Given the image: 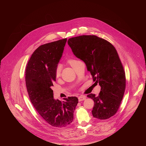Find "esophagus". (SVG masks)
Segmentation results:
<instances>
[{"label":"esophagus","mask_w":146,"mask_h":146,"mask_svg":"<svg viewBox=\"0 0 146 146\" xmlns=\"http://www.w3.org/2000/svg\"><path fill=\"white\" fill-rule=\"evenodd\" d=\"M78 101L81 102L82 100H84L86 99V96L84 95H81L78 98Z\"/></svg>","instance_id":"1"}]
</instances>
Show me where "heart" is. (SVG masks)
Masks as SVG:
<instances>
[{"label":"heart","mask_w":146,"mask_h":146,"mask_svg":"<svg viewBox=\"0 0 146 146\" xmlns=\"http://www.w3.org/2000/svg\"><path fill=\"white\" fill-rule=\"evenodd\" d=\"M78 60H69V64L72 66L73 65V64L74 63H76V62ZM60 74V66H58L55 70V75H56V76L58 77V76H59Z\"/></svg>","instance_id":"1"}]
</instances>
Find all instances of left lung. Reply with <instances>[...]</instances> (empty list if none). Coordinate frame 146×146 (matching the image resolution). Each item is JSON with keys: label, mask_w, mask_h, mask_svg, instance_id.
Listing matches in <instances>:
<instances>
[{"label": "left lung", "mask_w": 146, "mask_h": 146, "mask_svg": "<svg viewBox=\"0 0 146 146\" xmlns=\"http://www.w3.org/2000/svg\"><path fill=\"white\" fill-rule=\"evenodd\" d=\"M73 54L86 65L96 84L100 86L94 101L93 117L106 119L117 111L125 90V74L115 47L109 41L94 35H82L68 41Z\"/></svg>", "instance_id": "obj_1"}]
</instances>
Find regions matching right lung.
Returning a JSON list of instances; mask_svg holds the SVG:
<instances>
[{
	"label": "right lung",
	"mask_w": 146,
	"mask_h": 146,
	"mask_svg": "<svg viewBox=\"0 0 146 146\" xmlns=\"http://www.w3.org/2000/svg\"><path fill=\"white\" fill-rule=\"evenodd\" d=\"M66 41L59 40L38 47L29 60L25 72L27 91L33 106L48 123L56 128L66 127L72 122L78 102L76 96L63 102L55 99L51 89Z\"/></svg>",
	"instance_id": "1"
}]
</instances>
